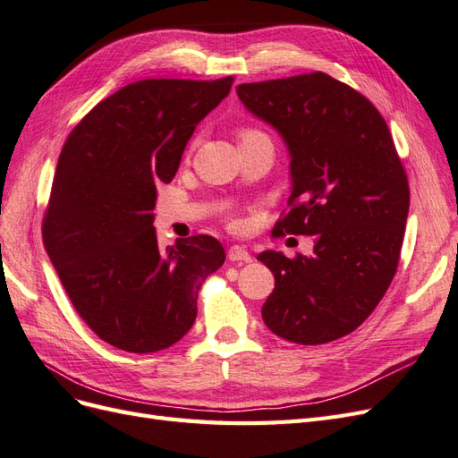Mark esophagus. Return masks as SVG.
Segmentation results:
<instances>
[{
    "mask_svg": "<svg viewBox=\"0 0 458 458\" xmlns=\"http://www.w3.org/2000/svg\"><path fill=\"white\" fill-rule=\"evenodd\" d=\"M227 258H229V261H234V263H250L252 261V256L248 254L242 246H231L227 252Z\"/></svg>",
    "mask_w": 458,
    "mask_h": 458,
    "instance_id": "esophagus-1",
    "label": "esophagus"
}]
</instances>
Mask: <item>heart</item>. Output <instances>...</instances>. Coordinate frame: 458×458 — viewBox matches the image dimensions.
Listing matches in <instances>:
<instances>
[{
	"label": "heart",
	"mask_w": 458,
	"mask_h": 458,
	"mask_svg": "<svg viewBox=\"0 0 458 458\" xmlns=\"http://www.w3.org/2000/svg\"><path fill=\"white\" fill-rule=\"evenodd\" d=\"M259 135H263V133H259V131H256V130H244V131L241 133V140H242V141H248V140H254V137H259Z\"/></svg>",
	"instance_id": "heart-1"
}]
</instances>
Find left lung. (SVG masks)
Listing matches in <instances>:
<instances>
[{"mask_svg": "<svg viewBox=\"0 0 458 458\" xmlns=\"http://www.w3.org/2000/svg\"><path fill=\"white\" fill-rule=\"evenodd\" d=\"M248 113L281 135L294 208L276 234H315L311 256H258L275 275L261 317L288 342L350 335L390 286L409 214L407 175L384 118L323 72L241 84Z\"/></svg>", "mask_w": 458, "mask_h": 458, "instance_id": "8db88e82", "label": "left lung"}]
</instances>
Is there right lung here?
Masks as SVG:
<instances>
[{
	"label": "right lung",
	"instance_id": "add662e5",
	"mask_svg": "<svg viewBox=\"0 0 458 458\" xmlns=\"http://www.w3.org/2000/svg\"><path fill=\"white\" fill-rule=\"evenodd\" d=\"M233 78L141 80L97 105L68 135L44 217L49 259L72 306L97 336L130 353L170 348L197 318L221 242L197 234L160 248L157 187Z\"/></svg>",
	"mask_w": 458,
	"mask_h": 458
}]
</instances>
